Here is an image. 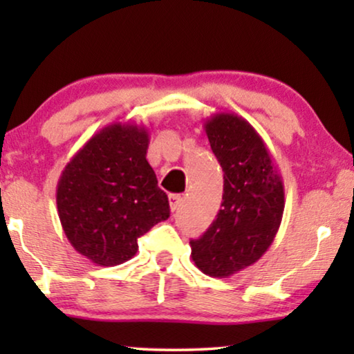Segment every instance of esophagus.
I'll use <instances>...</instances> for the list:
<instances>
[{
    "instance_id": "34e87169",
    "label": "esophagus",
    "mask_w": 354,
    "mask_h": 354,
    "mask_svg": "<svg viewBox=\"0 0 354 354\" xmlns=\"http://www.w3.org/2000/svg\"><path fill=\"white\" fill-rule=\"evenodd\" d=\"M180 201H182V196L180 195H169V206H171V211H176L178 206H180Z\"/></svg>"
}]
</instances>
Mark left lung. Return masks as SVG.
Listing matches in <instances>:
<instances>
[{
    "label": "left lung",
    "instance_id": "1",
    "mask_svg": "<svg viewBox=\"0 0 354 354\" xmlns=\"http://www.w3.org/2000/svg\"><path fill=\"white\" fill-rule=\"evenodd\" d=\"M205 130L224 171V193L216 221L190 240L192 259L203 274L224 279L254 264L272 245L285 207L283 182L248 120L219 113L206 119Z\"/></svg>",
    "mask_w": 354,
    "mask_h": 354
}]
</instances>
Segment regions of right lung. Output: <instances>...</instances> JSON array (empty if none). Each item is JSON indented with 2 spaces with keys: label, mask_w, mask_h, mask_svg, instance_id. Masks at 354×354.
Instances as JSON below:
<instances>
[{
  "label": "right lung",
  "mask_w": 354,
  "mask_h": 354,
  "mask_svg": "<svg viewBox=\"0 0 354 354\" xmlns=\"http://www.w3.org/2000/svg\"><path fill=\"white\" fill-rule=\"evenodd\" d=\"M148 143L142 125L111 124L61 174L56 205L62 230L91 263L109 268L133 258L138 236L171 214L167 195L147 161Z\"/></svg>",
  "instance_id": "add662e5"
}]
</instances>
